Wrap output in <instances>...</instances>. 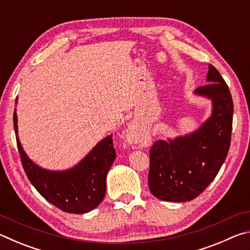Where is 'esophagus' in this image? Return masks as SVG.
<instances>
[{
    "instance_id": "obj_1",
    "label": "esophagus",
    "mask_w": 250,
    "mask_h": 250,
    "mask_svg": "<svg viewBox=\"0 0 250 250\" xmlns=\"http://www.w3.org/2000/svg\"><path fill=\"white\" fill-rule=\"evenodd\" d=\"M139 126L137 125H131L128 129V139L131 142H137L139 138Z\"/></svg>"
}]
</instances>
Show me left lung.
Segmentation results:
<instances>
[{
	"instance_id": "1",
	"label": "left lung",
	"mask_w": 250,
	"mask_h": 250,
	"mask_svg": "<svg viewBox=\"0 0 250 250\" xmlns=\"http://www.w3.org/2000/svg\"><path fill=\"white\" fill-rule=\"evenodd\" d=\"M207 82L195 94L213 103V112L198 130L175 139L158 140L150 149L149 188L160 200L188 202L215 179L230 146L232 99L227 83L213 65Z\"/></svg>"
}]
</instances>
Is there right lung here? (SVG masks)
<instances>
[{"label": "right lung", "instance_id": "add662e5", "mask_svg": "<svg viewBox=\"0 0 250 250\" xmlns=\"http://www.w3.org/2000/svg\"><path fill=\"white\" fill-rule=\"evenodd\" d=\"M15 103H18L16 98ZM16 143L25 173L46 201L71 214L96 208L105 194V177L116 159L112 134L101 140L77 166L67 171H48L29 160L18 137V116L13 115Z\"/></svg>", "mask_w": 250, "mask_h": 250}]
</instances>
